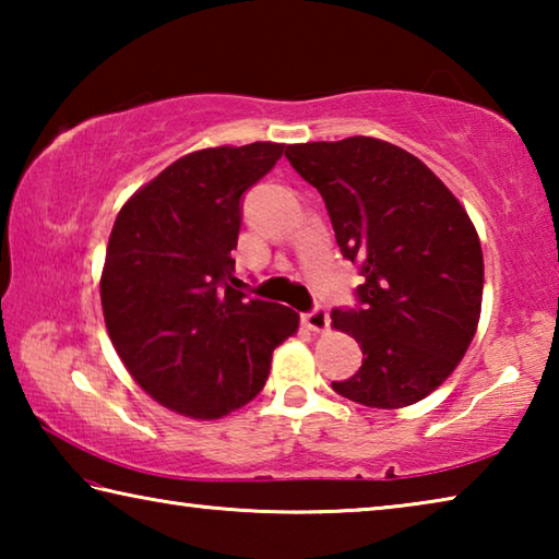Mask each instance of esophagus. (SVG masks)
Here are the masks:
<instances>
[{
  "mask_svg": "<svg viewBox=\"0 0 559 559\" xmlns=\"http://www.w3.org/2000/svg\"><path fill=\"white\" fill-rule=\"evenodd\" d=\"M302 323H306L313 333H323V330L330 325V318H328V310L323 306H316L310 313L302 316Z\"/></svg>",
  "mask_w": 559,
  "mask_h": 559,
  "instance_id": "34e87169",
  "label": "esophagus"
}]
</instances>
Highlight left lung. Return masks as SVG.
Listing matches in <instances>:
<instances>
[{
  "instance_id": "obj_1",
  "label": "left lung",
  "mask_w": 559,
  "mask_h": 559,
  "mask_svg": "<svg viewBox=\"0 0 559 559\" xmlns=\"http://www.w3.org/2000/svg\"><path fill=\"white\" fill-rule=\"evenodd\" d=\"M323 197L335 239L357 263L355 308L330 318L362 349L337 394L374 409L424 400L466 355L480 318L484 253L468 214L421 163L377 138L288 145Z\"/></svg>"
}]
</instances>
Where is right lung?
I'll return each mask as SVG.
<instances>
[{"label":"right lung","instance_id":"add662e5","mask_svg":"<svg viewBox=\"0 0 559 559\" xmlns=\"http://www.w3.org/2000/svg\"><path fill=\"white\" fill-rule=\"evenodd\" d=\"M283 155L278 143L189 153L138 189L112 224L100 302L112 347L167 409L219 419L269 380L298 313L249 298L234 276L241 197Z\"/></svg>","mask_w":559,"mask_h":559}]
</instances>
